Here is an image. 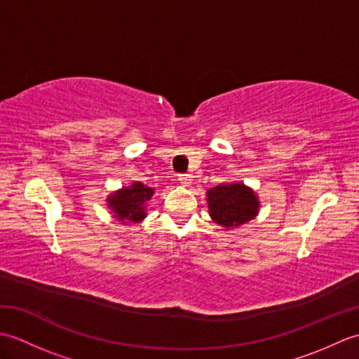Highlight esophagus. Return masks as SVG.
Segmentation results:
<instances>
[{"instance_id": "1", "label": "esophagus", "mask_w": 359, "mask_h": 359, "mask_svg": "<svg viewBox=\"0 0 359 359\" xmlns=\"http://www.w3.org/2000/svg\"><path fill=\"white\" fill-rule=\"evenodd\" d=\"M179 180H180V184L185 187L191 185V175L189 174H179Z\"/></svg>"}]
</instances>
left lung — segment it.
Returning a JSON list of instances; mask_svg holds the SVG:
<instances>
[{
    "label": "left lung",
    "instance_id": "left-lung-1",
    "mask_svg": "<svg viewBox=\"0 0 359 359\" xmlns=\"http://www.w3.org/2000/svg\"><path fill=\"white\" fill-rule=\"evenodd\" d=\"M210 216L222 226H238L253 219L259 202L255 193L242 184L219 185L207 191Z\"/></svg>",
    "mask_w": 359,
    "mask_h": 359
}]
</instances>
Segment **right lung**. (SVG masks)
Instances as JSON below:
<instances>
[{"label":"right lung","mask_w":359,"mask_h":359,"mask_svg":"<svg viewBox=\"0 0 359 359\" xmlns=\"http://www.w3.org/2000/svg\"><path fill=\"white\" fill-rule=\"evenodd\" d=\"M154 189L143 185L134 184L131 188H125L121 191L112 194L108 202L111 210L116 212V216L125 222H139L147 212H144V203H147Z\"/></svg>","instance_id":"1"}]
</instances>
